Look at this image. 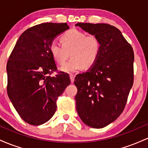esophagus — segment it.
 Here are the masks:
<instances>
[{
	"instance_id": "esophagus-1",
	"label": "esophagus",
	"mask_w": 148,
	"mask_h": 148,
	"mask_svg": "<svg viewBox=\"0 0 148 148\" xmlns=\"http://www.w3.org/2000/svg\"><path fill=\"white\" fill-rule=\"evenodd\" d=\"M70 79H71V82L72 83H74V78H75V76H74V75H73V74H70Z\"/></svg>"
}]
</instances>
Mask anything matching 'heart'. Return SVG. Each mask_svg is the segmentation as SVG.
<instances>
[{
	"mask_svg": "<svg viewBox=\"0 0 148 148\" xmlns=\"http://www.w3.org/2000/svg\"><path fill=\"white\" fill-rule=\"evenodd\" d=\"M61 45L52 43L49 52L53 60L59 65L65 63L69 56L72 59L60 68L64 72L73 73L84 67H93L99 58L101 45L95 35H88L86 32L71 29L60 37Z\"/></svg>",
	"mask_w": 148,
	"mask_h": 148,
	"instance_id": "b5f03b06",
	"label": "heart"
}]
</instances>
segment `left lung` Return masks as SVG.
I'll list each match as a JSON object with an SVG mask.
<instances>
[{
    "label": "left lung",
    "instance_id": "1",
    "mask_svg": "<svg viewBox=\"0 0 148 148\" xmlns=\"http://www.w3.org/2000/svg\"><path fill=\"white\" fill-rule=\"evenodd\" d=\"M76 26L97 35L101 45L95 64L75 78L76 111L86 125L103 128L115 121L126 105L134 83V51L113 25L78 23Z\"/></svg>",
    "mask_w": 148,
    "mask_h": 148
}]
</instances>
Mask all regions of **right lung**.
Masks as SVG:
<instances>
[{"label": "right lung", "mask_w": 148, "mask_h": 148, "mask_svg": "<svg viewBox=\"0 0 148 148\" xmlns=\"http://www.w3.org/2000/svg\"><path fill=\"white\" fill-rule=\"evenodd\" d=\"M66 23H44L25 30L7 63V91L20 117L31 125H42L54 115L58 97L70 84L68 74L57 72L49 47L69 29Z\"/></svg>", "instance_id": "right-lung-1"}]
</instances>
